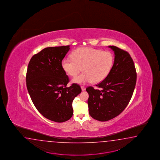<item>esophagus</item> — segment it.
<instances>
[{
  "mask_svg": "<svg viewBox=\"0 0 160 160\" xmlns=\"http://www.w3.org/2000/svg\"><path fill=\"white\" fill-rule=\"evenodd\" d=\"M81 88H82V91H85V88L84 86H82V87H81Z\"/></svg>",
  "mask_w": 160,
  "mask_h": 160,
  "instance_id": "34e87169",
  "label": "esophagus"
}]
</instances>
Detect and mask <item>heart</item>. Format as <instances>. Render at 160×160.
Segmentation results:
<instances>
[{"instance_id": "obj_1", "label": "heart", "mask_w": 160, "mask_h": 160, "mask_svg": "<svg viewBox=\"0 0 160 160\" xmlns=\"http://www.w3.org/2000/svg\"><path fill=\"white\" fill-rule=\"evenodd\" d=\"M114 62V54L108 51L91 48H80L72 54V57H65L61 66L67 75L75 77L73 80L77 83L92 81L94 83L102 82L110 73Z\"/></svg>"}]
</instances>
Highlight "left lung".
Masks as SVG:
<instances>
[{"mask_svg":"<svg viewBox=\"0 0 160 160\" xmlns=\"http://www.w3.org/2000/svg\"><path fill=\"white\" fill-rule=\"evenodd\" d=\"M114 52L112 68L106 78L86 89L88 93L89 114L93 119L104 122L117 117L132 98L137 81V73L130 54L117 46H108Z\"/></svg>","mask_w":160,"mask_h":160,"instance_id":"1","label":"left lung"}]
</instances>
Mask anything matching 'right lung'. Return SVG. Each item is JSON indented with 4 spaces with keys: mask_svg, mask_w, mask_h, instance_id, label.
Instances as JSON below:
<instances>
[{
    "mask_svg": "<svg viewBox=\"0 0 160 160\" xmlns=\"http://www.w3.org/2000/svg\"><path fill=\"white\" fill-rule=\"evenodd\" d=\"M69 49V45L43 49L32 57L26 73L27 88L36 108L44 117L59 123L72 117L73 100L82 92L78 84L67 86L69 78L61 61Z\"/></svg>",
    "mask_w": 160,
    "mask_h": 160,
    "instance_id": "obj_1",
    "label": "right lung"
}]
</instances>
